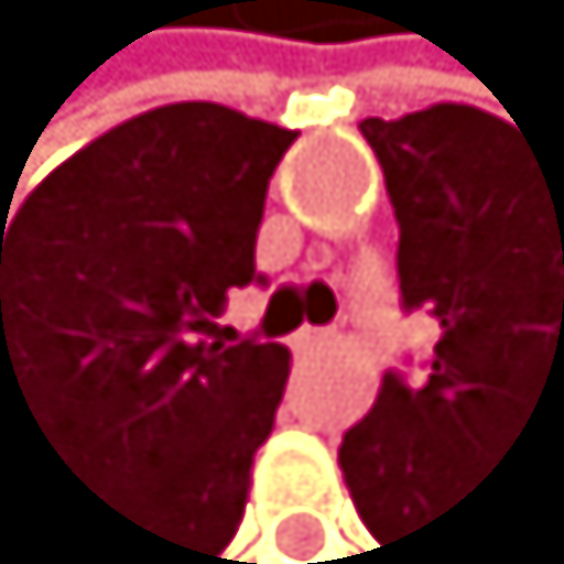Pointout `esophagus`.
<instances>
[{"mask_svg":"<svg viewBox=\"0 0 564 564\" xmlns=\"http://www.w3.org/2000/svg\"><path fill=\"white\" fill-rule=\"evenodd\" d=\"M325 339H329V329H311V325H305V329L296 334V348H319Z\"/></svg>","mask_w":564,"mask_h":564,"instance_id":"obj_1","label":"esophagus"}]
</instances>
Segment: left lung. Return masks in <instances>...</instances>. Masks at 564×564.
Segmentation results:
<instances>
[{
  "mask_svg": "<svg viewBox=\"0 0 564 564\" xmlns=\"http://www.w3.org/2000/svg\"><path fill=\"white\" fill-rule=\"evenodd\" d=\"M400 220V296L438 319L429 381L381 377L339 466L386 564L443 561L486 471L564 453V150L466 102L367 117Z\"/></svg>",
  "mask_w": 564,
  "mask_h": 564,
  "instance_id": "obj_1",
  "label": "left lung"
}]
</instances>
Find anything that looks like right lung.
<instances>
[{"label":"right lung","mask_w":564,"mask_h":564,"mask_svg":"<svg viewBox=\"0 0 564 564\" xmlns=\"http://www.w3.org/2000/svg\"><path fill=\"white\" fill-rule=\"evenodd\" d=\"M296 131L220 102L111 126L0 225V410L131 523L140 564L225 561L292 352L220 329Z\"/></svg>","instance_id":"1"}]
</instances>
